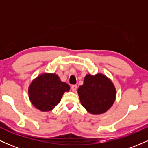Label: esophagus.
<instances>
[{
  "mask_svg": "<svg viewBox=\"0 0 148 148\" xmlns=\"http://www.w3.org/2000/svg\"><path fill=\"white\" fill-rule=\"evenodd\" d=\"M71 89H72V90L73 92H76V89H77V86H76V85H72V86H71Z\"/></svg>",
  "mask_w": 148,
  "mask_h": 148,
  "instance_id": "obj_1",
  "label": "esophagus"
}]
</instances>
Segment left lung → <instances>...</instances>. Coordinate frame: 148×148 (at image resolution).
<instances>
[{
  "label": "left lung",
  "mask_w": 148,
  "mask_h": 148,
  "mask_svg": "<svg viewBox=\"0 0 148 148\" xmlns=\"http://www.w3.org/2000/svg\"><path fill=\"white\" fill-rule=\"evenodd\" d=\"M81 105L89 113L101 114L109 109L115 101L116 91L113 83L101 74L86 75L84 85L78 89Z\"/></svg>",
  "instance_id": "1"
}]
</instances>
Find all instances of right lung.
<instances>
[{"label": "right lung", "mask_w": 148, "mask_h": 148, "mask_svg": "<svg viewBox=\"0 0 148 148\" xmlns=\"http://www.w3.org/2000/svg\"><path fill=\"white\" fill-rule=\"evenodd\" d=\"M69 86L62 82L56 74H44L34 80L28 89L32 103L42 111L53 109L60 101L62 95Z\"/></svg>", "instance_id": "1"}]
</instances>
